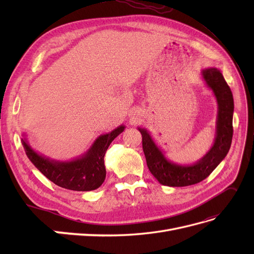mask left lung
<instances>
[{
  "instance_id": "1",
  "label": "left lung",
  "mask_w": 254,
  "mask_h": 254,
  "mask_svg": "<svg viewBox=\"0 0 254 254\" xmlns=\"http://www.w3.org/2000/svg\"><path fill=\"white\" fill-rule=\"evenodd\" d=\"M202 79L216 98L218 110L216 135L214 144L205 155L194 164H177L167 160L153 141L147 129L137 127L142 134L143 151L148 170L163 186L188 187L204 180L225 159L231 147L233 136V95L224 76L217 67L201 71Z\"/></svg>"
}]
</instances>
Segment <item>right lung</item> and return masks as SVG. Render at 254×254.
Masks as SVG:
<instances>
[{
	"label": "right lung",
	"mask_w": 254,
	"mask_h": 254,
	"mask_svg": "<svg viewBox=\"0 0 254 254\" xmlns=\"http://www.w3.org/2000/svg\"><path fill=\"white\" fill-rule=\"evenodd\" d=\"M124 129L125 126L121 125L109 133L99 135L87 152L71 161L53 160L40 155L29 145L25 133H23L22 145L30 162L56 186L71 190L88 191L98 189L105 181V153Z\"/></svg>",
	"instance_id": "obj_1"
}]
</instances>
